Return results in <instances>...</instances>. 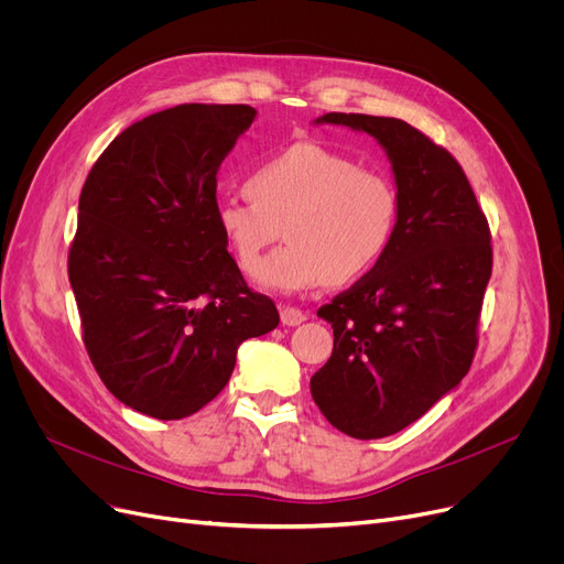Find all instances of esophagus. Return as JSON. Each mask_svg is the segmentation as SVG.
<instances>
[{"instance_id":"obj_1","label":"esophagus","mask_w":564,"mask_h":564,"mask_svg":"<svg viewBox=\"0 0 564 564\" xmlns=\"http://www.w3.org/2000/svg\"><path fill=\"white\" fill-rule=\"evenodd\" d=\"M304 319H306V313L300 308H292V306L281 308V322L285 327H297V324H302Z\"/></svg>"}]
</instances>
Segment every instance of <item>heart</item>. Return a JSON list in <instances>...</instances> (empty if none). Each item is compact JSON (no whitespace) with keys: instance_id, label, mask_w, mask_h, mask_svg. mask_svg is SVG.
Listing matches in <instances>:
<instances>
[{"instance_id":"b5f03b06","label":"heart","mask_w":564,"mask_h":564,"mask_svg":"<svg viewBox=\"0 0 564 564\" xmlns=\"http://www.w3.org/2000/svg\"><path fill=\"white\" fill-rule=\"evenodd\" d=\"M247 194L217 200L215 221L242 272H256L283 224L285 245L258 270V285L304 292L366 274L387 251L398 221L391 177L357 166L336 148L294 141L262 158Z\"/></svg>"}]
</instances>
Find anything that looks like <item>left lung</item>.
Returning <instances> with one entry per match:
<instances>
[{"instance_id": "1", "label": "left lung", "mask_w": 564, "mask_h": 564, "mask_svg": "<svg viewBox=\"0 0 564 564\" xmlns=\"http://www.w3.org/2000/svg\"><path fill=\"white\" fill-rule=\"evenodd\" d=\"M366 132L383 148L398 221L372 270L324 304L332 359L311 395L336 430L391 436L459 387L478 345L491 235L468 177L446 148L400 118L332 111L313 121Z\"/></svg>"}]
</instances>
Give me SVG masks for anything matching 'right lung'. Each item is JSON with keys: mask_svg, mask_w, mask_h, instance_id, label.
<instances>
[{"mask_svg": "<svg viewBox=\"0 0 564 564\" xmlns=\"http://www.w3.org/2000/svg\"><path fill=\"white\" fill-rule=\"evenodd\" d=\"M249 105H177L118 134L88 173L68 256L84 345L109 393L158 421L215 400L237 347L276 329L215 221L217 171Z\"/></svg>", "mask_w": 564, "mask_h": 564, "instance_id": "1", "label": "right lung"}]
</instances>
